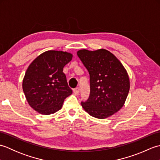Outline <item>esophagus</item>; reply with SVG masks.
<instances>
[{"mask_svg": "<svg viewBox=\"0 0 160 160\" xmlns=\"http://www.w3.org/2000/svg\"><path fill=\"white\" fill-rule=\"evenodd\" d=\"M73 91V93H74L75 95H76V96H78V95L79 94V93H80V89L78 87H77V88H76V89H74Z\"/></svg>", "mask_w": 160, "mask_h": 160, "instance_id": "esophagus-1", "label": "esophagus"}]
</instances>
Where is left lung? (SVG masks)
Masks as SVG:
<instances>
[{
  "mask_svg": "<svg viewBox=\"0 0 160 160\" xmlns=\"http://www.w3.org/2000/svg\"><path fill=\"white\" fill-rule=\"evenodd\" d=\"M78 56L90 75V96L81 104L98 119L111 116L124 106L130 89L127 71L113 53L104 49H80Z\"/></svg>",
  "mask_w": 160,
  "mask_h": 160,
  "instance_id": "8db88e82",
  "label": "left lung"
}]
</instances>
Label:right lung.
Wrapping results in <instances>:
<instances>
[{
  "label": "right lung",
  "instance_id": "obj_1",
  "mask_svg": "<svg viewBox=\"0 0 160 160\" xmlns=\"http://www.w3.org/2000/svg\"><path fill=\"white\" fill-rule=\"evenodd\" d=\"M71 53L47 51L29 64L22 81V90L33 109L43 115L59 111L72 93L63 68L72 59Z\"/></svg>",
  "mask_w": 160,
  "mask_h": 160
}]
</instances>
